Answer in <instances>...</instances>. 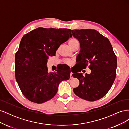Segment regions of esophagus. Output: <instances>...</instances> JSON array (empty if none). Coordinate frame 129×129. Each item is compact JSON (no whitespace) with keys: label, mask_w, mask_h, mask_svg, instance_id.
Wrapping results in <instances>:
<instances>
[{"label":"esophagus","mask_w":129,"mask_h":129,"mask_svg":"<svg viewBox=\"0 0 129 129\" xmlns=\"http://www.w3.org/2000/svg\"><path fill=\"white\" fill-rule=\"evenodd\" d=\"M72 74H73V73L71 72V74H70V79H72V78H73Z\"/></svg>","instance_id":"34e87169"}]
</instances>
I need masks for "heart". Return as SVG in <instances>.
<instances>
[{
    "mask_svg": "<svg viewBox=\"0 0 129 129\" xmlns=\"http://www.w3.org/2000/svg\"><path fill=\"white\" fill-rule=\"evenodd\" d=\"M77 43H79V41H78L77 39L75 38H72L71 39H70L69 41H68V45L70 46V47L72 48V46H74L75 44H77ZM64 63L68 65H71L72 64V61L69 60H66L64 61Z\"/></svg>",
    "mask_w": 129,
    "mask_h": 129,
    "instance_id": "1",
    "label": "heart"
}]
</instances>
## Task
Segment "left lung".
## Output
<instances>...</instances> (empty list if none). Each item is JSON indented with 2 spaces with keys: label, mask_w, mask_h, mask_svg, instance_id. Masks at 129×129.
Masks as SVG:
<instances>
[{
  "label": "left lung",
  "mask_w": 129,
  "mask_h": 129,
  "mask_svg": "<svg viewBox=\"0 0 129 129\" xmlns=\"http://www.w3.org/2000/svg\"><path fill=\"white\" fill-rule=\"evenodd\" d=\"M74 37L80 43V53L77 57L81 66L79 72L89 66L91 73L83 75L73 74L80 81L74 88L75 94L81 99L94 101L102 98L110 89L115 80L117 56L108 39L95 29L72 30Z\"/></svg>",
  "instance_id": "left-lung-1"
}]
</instances>
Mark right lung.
I'll return each instance as SVG.
<instances>
[{
  "label": "right lung",
  "mask_w": 129,
  "mask_h": 129,
  "mask_svg": "<svg viewBox=\"0 0 129 129\" xmlns=\"http://www.w3.org/2000/svg\"><path fill=\"white\" fill-rule=\"evenodd\" d=\"M71 30L39 27L25 34L15 55V76L22 94L31 102L42 103L56 94L60 83L68 80L71 70L49 72L47 62L60 46L72 37Z\"/></svg>",
  "instance_id": "add662e5"
}]
</instances>
